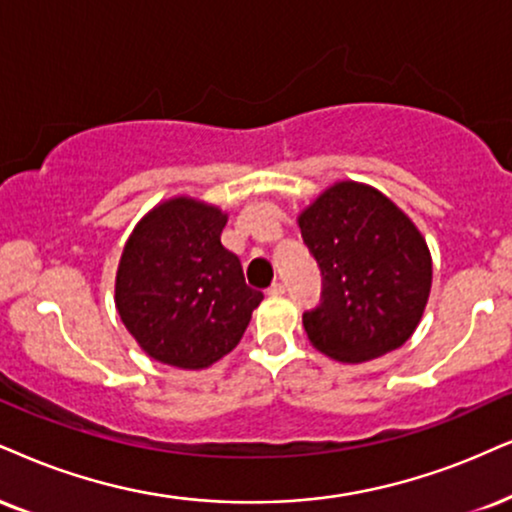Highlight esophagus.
I'll use <instances>...</instances> for the list:
<instances>
[{
	"instance_id": "34e87169",
	"label": "esophagus",
	"mask_w": 512,
	"mask_h": 512,
	"mask_svg": "<svg viewBox=\"0 0 512 512\" xmlns=\"http://www.w3.org/2000/svg\"><path fill=\"white\" fill-rule=\"evenodd\" d=\"M285 294V285L282 282H273V285L268 287V296H282Z\"/></svg>"
}]
</instances>
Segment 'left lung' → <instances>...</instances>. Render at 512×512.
<instances>
[{
  "label": "left lung",
  "instance_id": "left-lung-1",
  "mask_svg": "<svg viewBox=\"0 0 512 512\" xmlns=\"http://www.w3.org/2000/svg\"><path fill=\"white\" fill-rule=\"evenodd\" d=\"M296 223L323 273L320 306L304 313L308 342L339 363L406 344L432 289V254L413 220L380 189L339 180Z\"/></svg>",
  "mask_w": 512,
  "mask_h": 512
}]
</instances>
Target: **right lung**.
<instances>
[{
    "instance_id": "obj_1",
    "label": "right lung",
    "mask_w": 512,
    "mask_h": 512,
    "mask_svg": "<svg viewBox=\"0 0 512 512\" xmlns=\"http://www.w3.org/2000/svg\"><path fill=\"white\" fill-rule=\"evenodd\" d=\"M223 208L166 199L135 225L116 273V308L140 349L170 368L204 370L242 339L263 301L220 235Z\"/></svg>"
}]
</instances>
